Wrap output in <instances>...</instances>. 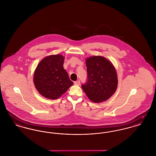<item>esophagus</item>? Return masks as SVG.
Here are the masks:
<instances>
[{
  "label": "esophagus",
  "instance_id": "34e87169",
  "mask_svg": "<svg viewBox=\"0 0 156 156\" xmlns=\"http://www.w3.org/2000/svg\"><path fill=\"white\" fill-rule=\"evenodd\" d=\"M74 85H80V80H77V81L74 82Z\"/></svg>",
  "mask_w": 156,
  "mask_h": 156
}]
</instances>
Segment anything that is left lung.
<instances>
[{
    "instance_id": "8db88e82",
    "label": "left lung",
    "mask_w": 156,
    "mask_h": 156,
    "mask_svg": "<svg viewBox=\"0 0 156 156\" xmlns=\"http://www.w3.org/2000/svg\"><path fill=\"white\" fill-rule=\"evenodd\" d=\"M87 82L82 87L87 98L96 103L109 99L115 93L118 84L113 64L102 56H92L86 59Z\"/></svg>"
}]
</instances>
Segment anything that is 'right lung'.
Instances as JSON below:
<instances>
[{"label": "right lung", "mask_w": 156, "mask_h": 156, "mask_svg": "<svg viewBox=\"0 0 156 156\" xmlns=\"http://www.w3.org/2000/svg\"><path fill=\"white\" fill-rule=\"evenodd\" d=\"M64 57L51 55L38 64L33 75V82L39 93L46 98L56 99L73 85L63 67Z\"/></svg>", "instance_id": "add662e5"}]
</instances>
